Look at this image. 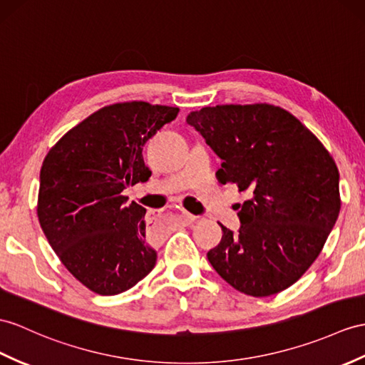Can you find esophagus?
<instances>
[{
  "mask_svg": "<svg viewBox=\"0 0 365 365\" xmlns=\"http://www.w3.org/2000/svg\"><path fill=\"white\" fill-rule=\"evenodd\" d=\"M195 220H197V217L192 215V213H189V212H181V221H182L184 225L189 226V225L193 223Z\"/></svg>",
  "mask_w": 365,
  "mask_h": 365,
  "instance_id": "1",
  "label": "esophagus"
}]
</instances>
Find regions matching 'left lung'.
Returning <instances> with one entry per match:
<instances>
[{
    "mask_svg": "<svg viewBox=\"0 0 365 365\" xmlns=\"http://www.w3.org/2000/svg\"><path fill=\"white\" fill-rule=\"evenodd\" d=\"M187 123L221 159V184L247 192L238 232L225 227L207 259L247 296L277 294L321 254L341 210L330 153L291 113L269 103L206 106Z\"/></svg>",
    "mask_w": 365,
    "mask_h": 365,
    "instance_id": "1",
    "label": "left lung"
}]
</instances>
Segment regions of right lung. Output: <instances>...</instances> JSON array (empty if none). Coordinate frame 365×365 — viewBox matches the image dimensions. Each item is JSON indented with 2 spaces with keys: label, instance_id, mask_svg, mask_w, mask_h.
Listing matches in <instances>:
<instances>
[{
  "label": "right lung",
  "instance_id": "1",
  "mask_svg": "<svg viewBox=\"0 0 365 365\" xmlns=\"http://www.w3.org/2000/svg\"><path fill=\"white\" fill-rule=\"evenodd\" d=\"M178 113L136 101L103 106L44 158L40 226L66 269L97 294H120L155 268L145 209L122 192L152 176L142 150Z\"/></svg>",
  "mask_w": 365,
  "mask_h": 365
}]
</instances>
